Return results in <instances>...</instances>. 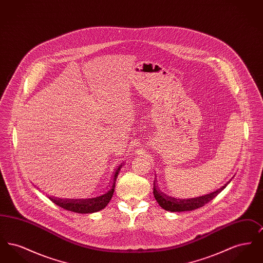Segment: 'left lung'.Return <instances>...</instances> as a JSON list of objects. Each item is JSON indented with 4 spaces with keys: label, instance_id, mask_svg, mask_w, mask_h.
Returning a JSON list of instances; mask_svg holds the SVG:
<instances>
[{
    "label": "left lung",
    "instance_id": "1",
    "mask_svg": "<svg viewBox=\"0 0 263 263\" xmlns=\"http://www.w3.org/2000/svg\"><path fill=\"white\" fill-rule=\"evenodd\" d=\"M227 184L212 193H209L207 195L200 196V197H196V198H191V199H176L174 197L167 196L156 185H154L153 192H154L155 199L164 210L171 211V212H183V211H192L203 207L205 204L213 200L226 187Z\"/></svg>",
    "mask_w": 263,
    "mask_h": 263
}]
</instances>
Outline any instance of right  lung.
Returning a JSON list of instances; mask_svg holds the SVG:
<instances>
[{
	"instance_id": "add662e5",
	"label": "right lung",
	"mask_w": 263,
	"mask_h": 263,
	"mask_svg": "<svg viewBox=\"0 0 263 263\" xmlns=\"http://www.w3.org/2000/svg\"><path fill=\"white\" fill-rule=\"evenodd\" d=\"M121 165L117 168L114 178H113V184L111 189H109L105 194L89 198V199H61V198H55V197H48L53 203L60 206L63 209L72 211V212L81 213V214H88V213L98 212L102 210L111 199L114 188H115V180L116 176L118 175V172L120 171Z\"/></svg>"
}]
</instances>
